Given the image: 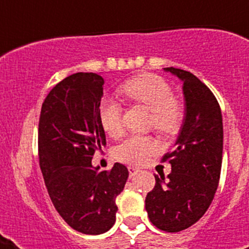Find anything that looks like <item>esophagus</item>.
Wrapping results in <instances>:
<instances>
[{
  "label": "esophagus",
  "mask_w": 249,
  "mask_h": 249,
  "mask_svg": "<svg viewBox=\"0 0 249 249\" xmlns=\"http://www.w3.org/2000/svg\"><path fill=\"white\" fill-rule=\"evenodd\" d=\"M128 170H129V176H130V177H134V176L140 172V169H137V168H134V166L132 165L128 166Z\"/></svg>",
  "instance_id": "1"
}]
</instances>
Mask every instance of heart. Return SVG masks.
I'll list each match as a JSON object with an SVG mask.
<instances>
[{"instance_id": "heart-1", "label": "heart", "mask_w": 249, "mask_h": 249, "mask_svg": "<svg viewBox=\"0 0 249 249\" xmlns=\"http://www.w3.org/2000/svg\"><path fill=\"white\" fill-rule=\"evenodd\" d=\"M121 94L133 103L150 109L148 126L163 137H172L181 130L186 116V107L163 77L143 73L125 81ZM99 123L109 137L123 134V106L115 99H103L99 105ZM158 151V143L151 136H130L115 147V158L123 163L141 165Z\"/></svg>"}]
</instances>
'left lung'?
Instances as JSON below:
<instances>
[{
  "label": "left lung",
  "mask_w": 249,
  "mask_h": 249,
  "mask_svg": "<svg viewBox=\"0 0 249 249\" xmlns=\"http://www.w3.org/2000/svg\"><path fill=\"white\" fill-rule=\"evenodd\" d=\"M183 81L186 116L173 151L163 156L172 172L146 196L151 224L166 232L193 226L204 216L218 187L222 164V113L214 94L191 72L168 67Z\"/></svg>",
  "instance_id": "8db88e82"
}]
</instances>
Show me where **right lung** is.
<instances>
[{"label":"right lung","instance_id":"1","mask_svg":"<svg viewBox=\"0 0 249 249\" xmlns=\"http://www.w3.org/2000/svg\"><path fill=\"white\" fill-rule=\"evenodd\" d=\"M103 77L77 72L45 98L38 120V159L49 196L73 230L89 235L108 231L116 220V196L129 172L116 163L98 172L91 159L106 146L99 123Z\"/></svg>","mask_w":249,"mask_h":249}]
</instances>
